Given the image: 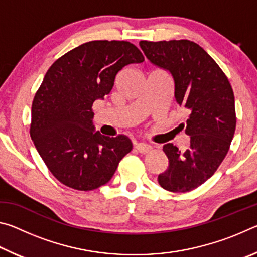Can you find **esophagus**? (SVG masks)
I'll return each mask as SVG.
<instances>
[{"instance_id": "1", "label": "esophagus", "mask_w": 257, "mask_h": 257, "mask_svg": "<svg viewBox=\"0 0 257 257\" xmlns=\"http://www.w3.org/2000/svg\"><path fill=\"white\" fill-rule=\"evenodd\" d=\"M136 150L139 152V153H147L152 150V146L149 144H145V143H138L136 144Z\"/></svg>"}]
</instances>
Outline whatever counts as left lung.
Instances as JSON below:
<instances>
[{
  "label": "left lung",
  "mask_w": 257,
  "mask_h": 257,
  "mask_svg": "<svg viewBox=\"0 0 257 257\" xmlns=\"http://www.w3.org/2000/svg\"><path fill=\"white\" fill-rule=\"evenodd\" d=\"M139 45L152 63L171 73L176 102L188 112L185 133L190 147L182 153L171 143L165 144L169 167L158 177L165 190L186 193L214 175L228 153L237 120L232 87L196 43L141 41Z\"/></svg>",
  "instance_id": "left-lung-1"
}]
</instances>
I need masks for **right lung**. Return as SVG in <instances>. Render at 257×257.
<instances>
[{
	"label": "right lung",
	"mask_w": 257,
	"mask_h": 257,
	"mask_svg": "<svg viewBox=\"0 0 257 257\" xmlns=\"http://www.w3.org/2000/svg\"><path fill=\"white\" fill-rule=\"evenodd\" d=\"M144 61L124 41H92L69 51L52 64L35 94L30 137L61 184L77 190L105 185L133 149L124 135L94 132L93 103L111 92L116 73Z\"/></svg>",
	"instance_id": "add662e5"
}]
</instances>
